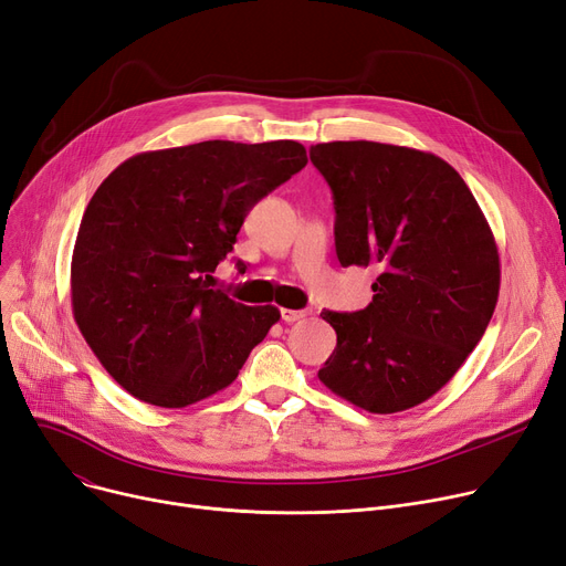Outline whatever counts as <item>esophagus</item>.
Masks as SVG:
<instances>
[{
    "mask_svg": "<svg viewBox=\"0 0 566 566\" xmlns=\"http://www.w3.org/2000/svg\"><path fill=\"white\" fill-rule=\"evenodd\" d=\"M308 311H292V308H281V317L283 322H297L302 317H306Z\"/></svg>",
    "mask_w": 566,
    "mask_h": 566,
    "instance_id": "34e87169",
    "label": "esophagus"
}]
</instances>
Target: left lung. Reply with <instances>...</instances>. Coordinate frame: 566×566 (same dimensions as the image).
<instances>
[{
	"instance_id": "obj_1",
	"label": "left lung",
	"mask_w": 566,
	"mask_h": 566,
	"mask_svg": "<svg viewBox=\"0 0 566 566\" xmlns=\"http://www.w3.org/2000/svg\"><path fill=\"white\" fill-rule=\"evenodd\" d=\"M336 209L343 266H375L373 302L322 311L336 349L317 378L373 415L410 410L463 366L493 317L500 255L493 230L447 160L349 140L311 147Z\"/></svg>"
}]
</instances>
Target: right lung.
Masks as SVG:
<instances>
[{"instance_id":"obj_1","label":"right lung","mask_w":566,"mask_h":566,"mask_svg":"<svg viewBox=\"0 0 566 566\" xmlns=\"http://www.w3.org/2000/svg\"><path fill=\"white\" fill-rule=\"evenodd\" d=\"M306 164L294 140H207L136 154L103 179L77 230L71 306L117 385L186 408L234 382L281 311L209 281L253 205Z\"/></svg>"}]
</instances>
